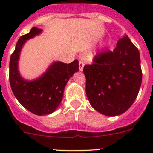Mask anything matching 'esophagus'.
<instances>
[{
	"mask_svg": "<svg viewBox=\"0 0 153 153\" xmlns=\"http://www.w3.org/2000/svg\"><path fill=\"white\" fill-rule=\"evenodd\" d=\"M84 63L83 61H79V70L81 72H82L83 69H84Z\"/></svg>",
	"mask_w": 153,
	"mask_h": 153,
	"instance_id": "34e87169",
	"label": "esophagus"
}]
</instances>
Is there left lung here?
Returning a JSON list of instances; mask_svg holds the SVG:
<instances>
[{
    "label": "left lung",
    "instance_id": "1",
    "mask_svg": "<svg viewBox=\"0 0 153 153\" xmlns=\"http://www.w3.org/2000/svg\"><path fill=\"white\" fill-rule=\"evenodd\" d=\"M84 74L91 106L106 116L121 115L133 104L141 85L139 51L124 35L112 52L99 54L93 64L86 65Z\"/></svg>",
    "mask_w": 153,
    "mask_h": 153
}]
</instances>
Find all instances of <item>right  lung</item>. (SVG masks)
Segmentation results:
<instances>
[{
    "mask_svg": "<svg viewBox=\"0 0 153 153\" xmlns=\"http://www.w3.org/2000/svg\"><path fill=\"white\" fill-rule=\"evenodd\" d=\"M42 32L43 29L33 27L28 34L21 36L10 61V82L15 98L27 110L41 116L49 115L58 109L68 81L79 69L78 60L69 64L57 61L38 78L33 80L23 78L18 67L22 48L28 40Z\"/></svg>",
    "mask_w": 153,
    "mask_h": 153,
    "instance_id": "add662e5",
    "label": "right lung"
}]
</instances>
